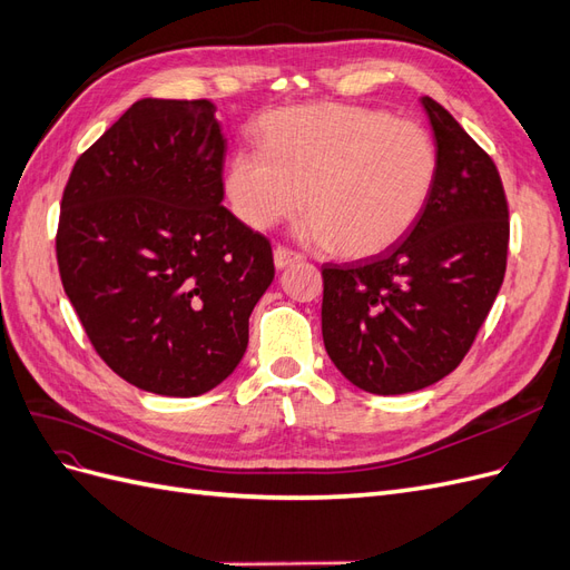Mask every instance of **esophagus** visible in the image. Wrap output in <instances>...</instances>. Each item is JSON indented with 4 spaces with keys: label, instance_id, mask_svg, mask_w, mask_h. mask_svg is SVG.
Segmentation results:
<instances>
[{
    "label": "esophagus",
    "instance_id": "34e87169",
    "mask_svg": "<svg viewBox=\"0 0 570 570\" xmlns=\"http://www.w3.org/2000/svg\"><path fill=\"white\" fill-rule=\"evenodd\" d=\"M299 254L297 252H292V249H287V247H275L273 249V264H275V268H285V266H289V264H295V262H299Z\"/></svg>",
    "mask_w": 570,
    "mask_h": 570
}]
</instances>
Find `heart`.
I'll list each match as a JSON object with an SVG mask.
<instances>
[{
	"label": "heart",
	"instance_id": "heart-1",
	"mask_svg": "<svg viewBox=\"0 0 570 570\" xmlns=\"http://www.w3.org/2000/svg\"><path fill=\"white\" fill-rule=\"evenodd\" d=\"M438 174V145L416 120L316 105L268 114L262 151L235 154L226 193L252 230L295 216L304 204L312 243L366 258L416 226Z\"/></svg>",
	"mask_w": 570,
	"mask_h": 570
}]
</instances>
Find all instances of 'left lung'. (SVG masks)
I'll return each mask as SVG.
<instances>
[{"instance_id": "obj_1", "label": "left lung", "mask_w": 570, "mask_h": 570, "mask_svg": "<svg viewBox=\"0 0 570 570\" xmlns=\"http://www.w3.org/2000/svg\"><path fill=\"white\" fill-rule=\"evenodd\" d=\"M421 105L440 154L423 216L383 254L321 271L325 352L371 394L416 392L450 375L507 273L509 206L494 161L435 99Z\"/></svg>"}]
</instances>
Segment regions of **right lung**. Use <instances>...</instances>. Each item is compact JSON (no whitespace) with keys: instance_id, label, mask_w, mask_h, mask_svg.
Listing matches in <instances>:
<instances>
[{"instance_id":"1","label":"right lung","mask_w":570,"mask_h":570,"mask_svg":"<svg viewBox=\"0 0 570 570\" xmlns=\"http://www.w3.org/2000/svg\"><path fill=\"white\" fill-rule=\"evenodd\" d=\"M209 99H140L80 154L57 262L97 354L130 385L197 396L237 368L273 283L271 243L223 206Z\"/></svg>"}]
</instances>
